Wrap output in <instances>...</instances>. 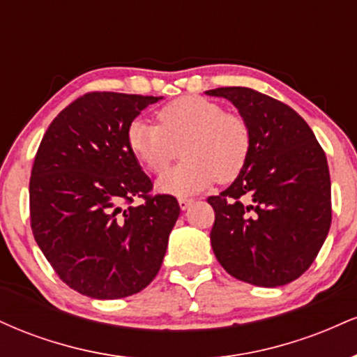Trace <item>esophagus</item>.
Returning a JSON list of instances; mask_svg holds the SVG:
<instances>
[{"instance_id":"obj_1","label":"esophagus","mask_w":357,"mask_h":357,"mask_svg":"<svg viewBox=\"0 0 357 357\" xmlns=\"http://www.w3.org/2000/svg\"><path fill=\"white\" fill-rule=\"evenodd\" d=\"M178 202H179V206H181V210L186 211L188 208H190L191 204L195 203V199H191V198H179Z\"/></svg>"}]
</instances>
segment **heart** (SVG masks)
I'll use <instances>...</instances> for the list:
<instances>
[{"instance_id":"b5f03b06","label":"heart","mask_w":357,"mask_h":357,"mask_svg":"<svg viewBox=\"0 0 357 357\" xmlns=\"http://www.w3.org/2000/svg\"><path fill=\"white\" fill-rule=\"evenodd\" d=\"M158 122L134 119L127 146L147 171L161 174L179 155L184 161L158 181L167 195H195L216 179L238 178L248 162L252 139L238 114L225 112L216 102L198 96L179 97L158 112Z\"/></svg>"}]
</instances>
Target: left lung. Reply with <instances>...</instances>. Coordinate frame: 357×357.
<instances>
[{
    "mask_svg": "<svg viewBox=\"0 0 357 357\" xmlns=\"http://www.w3.org/2000/svg\"><path fill=\"white\" fill-rule=\"evenodd\" d=\"M206 96L230 100L250 129L252 149L238 178L208 203L210 240L231 277L280 287L312 265L331 228V176L312 129L284 102L247 87Z\"/></svg>",
    "mask_w": 357,
    "mask_h": 357,
    "instance_id": "obj_1",
    "label": "left lung"
}]
</instances>
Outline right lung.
<instances>
[{"instance_id": "obj_1", "label": "right lung", "mask_w": 357, "mask_h": 357, "mask_svg": "<svg viewBox=\"0 0 357 357\" xmlns=\"http://www.w3.org/2000/svg\"><path fill=\"white\" fill-rule=\"evenodd\" d=\"M162 97L92 92L53 119L30 179L31 230L59 277L100 301L146 289L161 268L179 216L174 196H149L151 179L127 130ZM134 195L139 207L122 208Z\"/></svg>"}]
</instances>
